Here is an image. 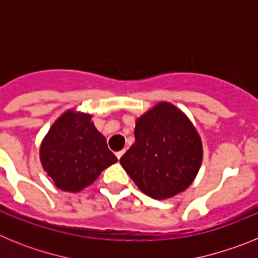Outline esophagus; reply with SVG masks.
Here are the masks:
<instances>
[{"instance_id":"1","label":"esophagus","mask_w":258,"mask_h":258,"mask_svg":"<svg viewBox=\"0 0 258 258\" xmlns=\"http://www.w3.org/2000/svg\"><path fill=\"white\" fill-rule=\"evenodd\" d=\"M124 152H125V150H121V151L116 152V156H117V159H121V156L124 155Z\"/></svg>"}]
</instances>
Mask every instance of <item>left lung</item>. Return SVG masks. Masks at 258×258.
I'll list each match as a JSON object with an SVG mask.
<instances>
[{"label":"left lung","instance_id":"obj_1","mask_svg":"<svg viewBox=\"0 0 258 258\" xmlns=\"http://www.w3.org/2000/svg\"><path fill=\"white\" fill-rule=\"evenodd\" d=\"M134 137L120 163L141 191L160 200L190 186L202 164V141L177 107L155 106L137 120Z\"/></svg>","mask_w":258,"mask_h":258}]
</instances>
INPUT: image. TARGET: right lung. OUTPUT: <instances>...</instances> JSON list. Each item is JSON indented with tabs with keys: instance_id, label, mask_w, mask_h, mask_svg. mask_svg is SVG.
<instances>
[{
	"instance_id": "add662e5",
	"label": "right lung",
	"mask_w": 258,
	"mask_h": 258,
	"mask_svg": "<svg viewBox=\"0 0 258 258\" xmlns=\"http://www.w3.org/2000/svg\"><path fill=\"white\" fill-rule=\"evenodd\" d=\"M90 120L88 113L67 111L41 145L42 166L60 190L77 192L88 187L102 170L117 161Z\"/></svg>"
}]
</instances>
